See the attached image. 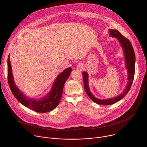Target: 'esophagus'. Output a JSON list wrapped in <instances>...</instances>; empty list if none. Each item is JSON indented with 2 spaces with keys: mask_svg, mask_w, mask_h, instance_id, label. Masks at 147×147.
<instances>
[{
  "mask_svg": "<svg viewBox=\"0 0 147 147\" xmlns=\"http://www.w3.org/2000/svg\"><path fill=\"white\" fill-rule=\"evenodd\" d=\"M78 69H81V67H81V66L80 65V66H78Z\"/></svg>",
  "mask_w": 147,
  "mask_h": 147,
  "instance_id": "1",
  "label": "esophagus"
}]
</instances>
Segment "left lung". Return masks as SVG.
<instances>
[{
	"label": "left lung",
	"instance_id": "left-lung-1",
	"mask_svg": "<svg viewBox=\"0 0 147 147\" xmlns=\"http://www.w3.org/2000/svg\"><path fill=\"white\" fill-rule=\"evenodd\" d=\"M110 32V36L112 37L116 38V39L119 41L121 47L123 49V52L124 55V60L125 67L127 69L128 73V82L127 85L125 86V88L123 92H121L118 96L116 97L107 99H99L95 98L93 94L90 91L89 86H88V74L87 72L83 71L82 76L84 80V89L90 99L97 104L99 105H112L116 103L121 99L129 91L131 86L133 84V81L134 77L135 72V61L136 56L133 46L129 40L123 36L117 30H109Z\"/></svg>",
	"mask_w": 147,
	"mask_h": 147
}]
</instances>
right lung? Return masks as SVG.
<instances>
[{"label":"right lung","mask_w":147,"mask_h":147,"mask_svg":"<svg viewBox=\"0 0 147 147\" xmlns=\"http://www.w3.org/2000/svg\"><path fill=\"white\" fill-rule=\"evenodd\" d=\"M71 72V68L69 67L59 74L53 84L51 90L44 97L39 99L31 98L26 96L15 84L10 61V55L8 56L7 79L13 95L24 106L36 112H48L57 107L62 96L64 85Z\"/></svg>","instance_id":"add662e5"}]
</instances>
